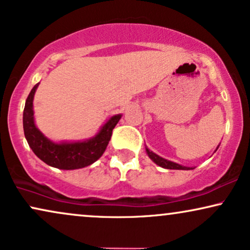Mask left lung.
<instances>
[{
    "instance_id": "8db88e82",
    "label": "left lung",
    "mask_w": 250,
    "mask_h": 250,
    "mask_svg": "<svg viewBox=\"0 0 250 250\" xmlns=\"http://www.w3.org/2000/svg\"><path fill=\"white\" fill-rule=\"evenodd\" d=\"M218 148H219V145H218V147H217V149ZM146 153H147V155H148V158L152 160L154 163H156V165L160 166V167H162V168L177 169V170H190V169H193V167H186V166L178 165V163H176V162H172V161H169V160H167V159H163L160 155H158V154H155L154 152H152V150H149L147 147H146Z\"/></svg>"
}]
</instances>
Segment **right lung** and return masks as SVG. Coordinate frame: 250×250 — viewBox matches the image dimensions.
<instances>
[{
    "label": "right lung",
    "instance_id": "obj_1",
    "mask_svg": "<svg viewBox=\"0 0 250 250\" xmlns=\"http://www.w3.org/2000/svg\"><path fill=\"white\" fill-rule=\"evenodd\" d=\"M39 83H37L26 98L23 112V128L30 148L38 158L51 167L74 170L90 166L103 155L112 135V130L123 115H115L101 126L94 137L78 141H55L45 137L35 123L33 98Z\"/></svg>",
    "mask_w": 250,
    "mask_h": 250
}]
</instances>
